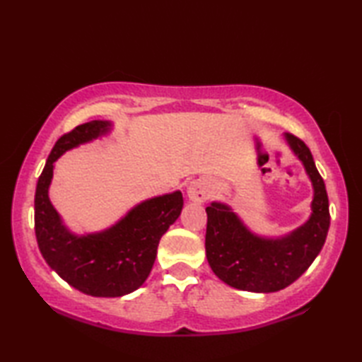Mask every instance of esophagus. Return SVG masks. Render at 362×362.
I'll return each instance as SVG.
<instances>
[{
	"mask_svg": "<svg viewBox=\"0 0 362 362\" xmlns=\"http://www.w3.org/2000/svg\"><path fill=\"white\" fill-rule=\"evenodd\" d=\"M187 194L189 197V201L197 202V204H204L206 201V196H209V188H206L205 182L194 180L188 185Z\"/></svg>",
	"mask_w": 362,
	"mask_h": 362,
	"instance_id": "esophagus-1",
	"label": "esophagus"
}]
</instances>
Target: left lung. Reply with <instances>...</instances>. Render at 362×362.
I'll return each instance as SVG.
<instances>
[{"label": "left lung", "mask_w": 362, "mask_h": 362, "mask_svg": "<svg viewBox=\"0 0 362 362\" xmlns=\"http://www.w3.org/2000/svg\"><path fill=\"white\" fill-rule=\"evenodd\" d=\"M289 149L302 161L313 185L308 221L281 236L258 235L230 205L206 206V259L214 275L228 286L249 292H275L294 283L322 250L329 228L328 196L311 151L302 140L284 134Z\"/></svg>", "instance_id": "obj_1"}]
</instances>
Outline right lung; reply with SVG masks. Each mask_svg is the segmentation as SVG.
<instances>
[{
  "instance_id": "1",
  "label": "right lung",
  "mask_w": 362,
  "mask_h": 362,
  "mask_svg": "<svg viewBox=\"0 0 362 362\" xmlns=\"http://www.w3.org/2000/svg\"><path fill=\"white\" fill-rule=\"evenodd\" d=\"M112 121L95 119L60 136L35 188V236L46 263L70 286L93 297L130 294L148 279L160 238L180 216L179 189L136 204L101 232L78 235L65 226L49 199L54 163L66 151L109 135Z\"/></svg>"
}]
</instances>
